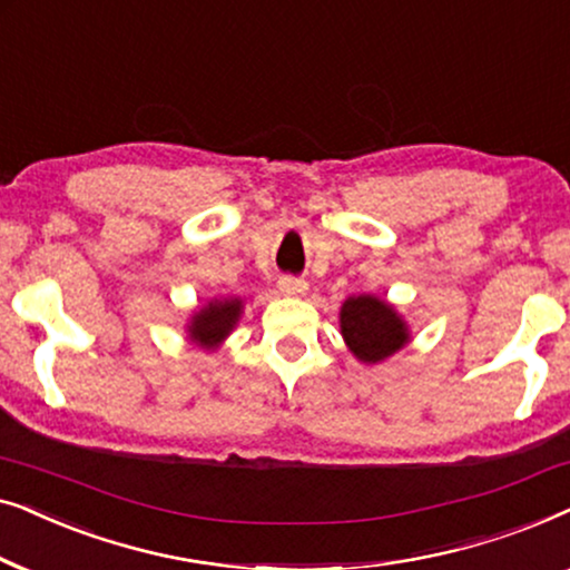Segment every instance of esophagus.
<instances>
[{"label":"esophagus","mask_w":570,"mask_h":570,"mask_svg":"<svg viewBox=\"0 0 570 570\" xmlns=\"http://www.w3.org/2000/svg\"><path fill=\"white\" fill-rule=\"evenodd\" d=\"M308 291V285L301 277H279V293L285 295H303Z\"/></svg>","instance_id":"1"}]
</instances>
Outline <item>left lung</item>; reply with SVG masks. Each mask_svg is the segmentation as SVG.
<instances>
[{
	"mask_svg": "<svg viewBox=\"0 0 570 570\" xmlns=\"http://www.w3.org/2000/svg\"><path fill=\"white\" fill-rule=\"evenodd\" d=\"M342 334L350 350L363 363H379L407 342V326L389 303L373 295H357L345 301L340 314Z\"/></svg>",
	"mask_w": 570,
	"mask_h": 570,
	"instance_id": "left-lung-1",
	"label": "left lung"
}]
</instances>
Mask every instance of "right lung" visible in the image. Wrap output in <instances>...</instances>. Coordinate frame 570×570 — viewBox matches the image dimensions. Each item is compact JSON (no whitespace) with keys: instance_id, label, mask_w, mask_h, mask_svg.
I'll list each match as a JSON object with an SVG mask.
<instances>
[{"instance_id":"add662e5","label":"right lung","mask_w":570,"mask_h":570,"mask_svg":"<svg viewBox=\"0 0 570 570\" xmlns=\"http://www.w3.org/2000/svg\"><path fill=\"white\" fill-rule=\"evenodd\" d=\"M240 316V301H213L209 306L199 311L197 316L191 318V340L199 342L202 347H215L228 337V332L236 326Z\"/></svg>"}]
</instances>
